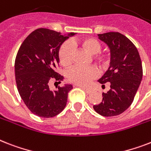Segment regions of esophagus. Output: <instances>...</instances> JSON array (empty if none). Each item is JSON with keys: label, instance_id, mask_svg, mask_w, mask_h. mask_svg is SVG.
Returning <instances> with one entry per match:
<instances>
[{"label": "esophagus", "instance_id": "34e87169", "mask_svg": "<svg viewBox=\"0 0 151 151\" xmlns=\"http://www.w3.org/2000/svg\"><path fill=\"white\" fill-rule=\"evenodd\" d=\"M78 87H80V88H81L83 90L85 91V92L87 93V94H89V93L91 92V89H90V88H84V87L83 86H81V85H77Z\"/></svg>", "mask_w": 151, "mask_h": 151}]
</instances>
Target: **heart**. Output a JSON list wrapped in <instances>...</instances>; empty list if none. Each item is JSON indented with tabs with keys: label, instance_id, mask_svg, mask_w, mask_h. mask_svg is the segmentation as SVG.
Wrapping results in <instances>:
<instances>
[{
	"label": "heart",
	"instance_id": "b5f03b06",
	"mask_svg": "<svg viewBox=\"0 0 151 151\" xmlns=\"http://www.w3.org/2000/svg\"><path fill=\"white\" fill-rule=\"evenodd\" d=\"M73 46H80L94 56V60L101 68L107 67L109 63V56L106 53L100 52L101 50V42L95 38H85L78 42H66L59 50L60 62L66 67L73 63L74 49ZM99 71L96 67H74L67 73V78L70 81L78 85H87L92 80L96 78Z\"/></svg>",
	"mask_w": 151,
	"mask_h": 151
}]
</instances>
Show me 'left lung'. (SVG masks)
Segmentation results:
<instances>
[{
	"label": "left lung",
	"instance_id": "obj_1",
	"mask_svg": "<svg viewBox=\"0 0 151 151\" xmlns=\"http://www.w3.org/2000/svg\"><path fill=\"white\" fill-rule=\"evenodd\" d=\"M99 38L111 52L109 68L99 81L102 88L110 82V89L102 93L101 101L93 108L103 116H119L130 106L140 84L141 60L135 45L121 33L110 32L99 34Z\"/></svg>",
	"mask_w": 151,
	"mask_h": 151
}]
</instances>
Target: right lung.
<instances>
[{"mask_svg":"<svg viewBox=\"0 0 151 151\" xmlns=\"http://www.w3.org/2000/svg\"><path fill=\"white\" fill-rule=\"evenodd\" d=\"M68 38L53 30L38 29L24 40L16 56L14 72L19 95L28 109L40 117L50 118L63 111L73 88L71 84L59 86L56 91L49 88L50 81L60 84L63 81V76L56 69L60 47Z\"/></svg>","mask_w":151,"mask_h":151,"instance_id":"add662e5","label":"right lung"}]
</instances>
